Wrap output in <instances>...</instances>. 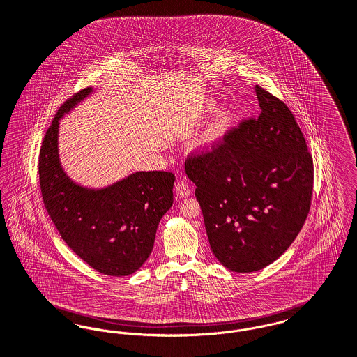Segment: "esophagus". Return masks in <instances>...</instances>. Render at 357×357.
Returning a JSON list of instances; mask_svg holds the SVG:
<instances>
[{
	"instance_id": "obj_1",
	"label": "esophagus",
	"mask_w": 357,
	"mask_h": 357,
	"mask_svg": "<svg viewBox=\"0 0 357 357\" xmlns=\"http://www.w3.org/2000/svg\"><path fill=\"white\" fill-rule=\"evenodd\" d=\"M176 192L181 195V197H189L191 194V188H190L189 183L186 181H179L176 183Z\"/></svg>"
}]
</instances>
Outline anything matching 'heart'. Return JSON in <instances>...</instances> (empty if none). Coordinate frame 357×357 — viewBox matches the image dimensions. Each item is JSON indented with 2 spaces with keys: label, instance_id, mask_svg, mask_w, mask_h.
<instances>
[{
  "label": "heart",
  "instance_id": "b5f03b06",
  "mask_svg": "<svg viewBox=\"0 0 357 357\" xmlns=\"http://www.w3.org/2000/svg\"><path fill=\"white\" fill-rule=\"evenodd\" d=\"M229 126H231V116L227 112L218 113L202 132L198 144L205 149L215 147L221 142V139L225 136Z\"/></svg>",
  "mask_w": 357,
  "mask_h": 357
}]
</instances>
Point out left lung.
I'll list each match as a JSON object with an SVG mask.
<instances>
[{"label": "left lung", "instance_id": "8db88e82", "mask_svg": "<svg viewBox=\"0 0 357 357\" xmlns=\"http://www.w3.org/2000/svg\"><path fill=\"white\" fill-rule=\"evenodd\" d=\"M256 96L257 117L231 128L215 147L191 152L185 163L210 248L234 273L261 270L283 255L313 195V156L293 112L259 84Z\"/></svg>", "mask_w": 357, "mask_h": 357}]
</instances>
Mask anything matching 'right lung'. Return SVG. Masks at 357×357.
Wrapping results in <instances>:
<instances>
[{"mask_svg":"<svg viewBox=\"0 0 357 357\" xmlns=\"http://www.w3.org/2000/svg\"><path fill=\"white\" fill-rule=\"evenodd\" d=\"M91 91L71 96L47 129L39 155L43 202L64 243L91 268L110 276L137 271L153 248L160 218L172 206L175 175L140 171L102 190L84 189L63 172L59 119Z\"/></svg>","mask_w":357,"mask_h":357,"instance_id":"right-lung-1","label":"right lung"}]
</instances>
